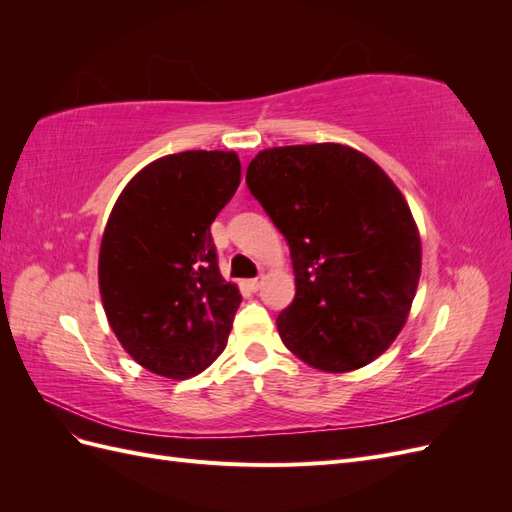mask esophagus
<instances>
[{
    "mask_svg": "<svg viewBox=\"0 0 512 512\" xmlns=\"http://www.w3.org/2000/svg\"><path fill=\"white\" fill-rule=\"evenodd\" d=\"M260 284H262V277H254V280L247 282V288H250L252 292H256L260 288Z\"/></svg>",
    "mask_w": 512,
    "mask_h": 512,
    "instance_id": "34e87169",
    "label": "esophagus"
}]
</instances>
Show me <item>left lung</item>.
<instances>
[{
	"mask_svg": "<svg viewBox=\"0 0 512 512\" xmlns=\"http://www.w3.org/2000/svg\"><path fill=\"white\" fill-rule=\"evenodd\" d=\"M245 181L290 247L297 294L277 316L284 346L331 374L378 359L421 277V237L397 185L337 143L260 151Z\"/></svg>",
	"mask_w": 512,
	"mask_h": 512,
	"instance_id": "left-lung-1",
	"label": "left lung"
}]
</instances>
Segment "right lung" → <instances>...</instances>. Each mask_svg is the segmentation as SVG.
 <instances>
[{
    "instance_id": "obj_1",
    "label": "right lung",
    "mask_w": 512,
    "mask_h": 512,
    "mask_svg": "<svg viewBox=\"0 0 512 512\" xmlns=\"http://www.w3.org/2000/svg\"><path fill=\"white\" fill-rule=\"evenodd\" d=\"M241 181L235 151H181L145 166L106 222L98 280L132 359L185 380L226 348L241 294L218 267L211 224Z\"/></svg>"
}]
</instances>
